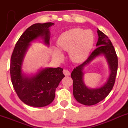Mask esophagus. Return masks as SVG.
<instances>
[{"mask_svg":"<svg viewBox=\"0 0 128 128\" xmlns=\"http://www.w3.org/2000/svg\"><path fill=\"white\" fill-rule=\"evenodd\" d=\"M63 73H64V74L66 76H70V72H69L68 70H67V69H64V70H63Z\"/></svg>","mask_w":128,"mask_h":128,"instance_id":"obj_1","label":"esophagus"}]
</instances>
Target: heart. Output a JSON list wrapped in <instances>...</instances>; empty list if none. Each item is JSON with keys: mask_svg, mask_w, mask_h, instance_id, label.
I'll return each mask as SVG.
<instances>
[{"mask_svg": "<svg viewBox=\"0 0 128 128\" xmlns=\"http://www.w3.org/2000/svg\"><path fill=\"white\" fill-rule=\"evenodd\" d=\"M94 41V34L91 31L76 28L62 33L58 38L57 43L60 50L69 51V57L72 60L80 62L88 57ZM54 52L57 58L62 57L59 49L54 48Z\"/></svg>", "mask_w": 128, "mask_h": 128, "instance_id": "1", "label": "heart"}]
</instances>
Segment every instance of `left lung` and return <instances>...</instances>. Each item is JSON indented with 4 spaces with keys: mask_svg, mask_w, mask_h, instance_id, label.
<instances>
[{
    "mask_svg": "<svg viewBox=\"0 0 128 128\" xmlns=\"http://www.w3.org/2000/svg\"><path fill=\"white\" fill-rule=\"evenodd\" d=\"M97 33L98 36L96 44L97 48L84 62L74 69L71 73L74 96L78 103L84 105H94L108 96L114 84L118 70V57L112 42L108 36L98 29ZM102 55H104L108 62L110 72L109 77L102 87L95 89L88 88L83 82V69L95 58Z\"/></svg>",
    "mask_w": 128,
    "mask_h": 128,
    "instance_id": "left-lung-1",
    "label": "left lung"
}]
</instances>
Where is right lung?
Returning <instances> with one entry per match:
<instances>
[{
	"mask_svg": "<svg viewBox=\"0 0 128 128\" xmlns=\"http://www.w3.org/2000/svg\"><path fill=\"white\" fill-rule=\"evenodd\" d=\"M53 23L35 24L27 28L16 42L10 60L12 83L19 98L26 104L43 107L52 102L56 88L65 77L60 68H46L36 74L26 76L22 72L24 56L32 41L42 38L47 46L50 45V27Z\"/></svg>",
	"mask_w": 128,
	"mask_h": 128,
	"instance_id": "right-lung-1",
	"label": "right lung"
}]
</instances>
